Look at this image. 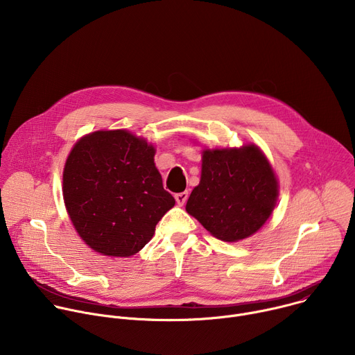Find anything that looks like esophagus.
I'll return each instance as SVG.
<instances>
[{
	"mask_svg": "<svg viewBox=\"0 0 355 355\" xmlns=\"http://www.w3.org/2000/svg\"><path fill=\"white\" fill-rule=\"evenodd\" d=\"M174 198H175V200H177V204L180 205V207H182L185 202H187V199H188V191H184V192H180V193H175L174 195Z\"/></svg>",
	"mask_w": 355,
	"mask_h": 355,
	"instance_id": "obj_1",
	"label": "esophagus"
}]
</instances>
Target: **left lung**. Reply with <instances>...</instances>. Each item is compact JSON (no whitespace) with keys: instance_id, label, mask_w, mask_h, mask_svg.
I'll use <instances>...</instances> for the list:
<instances>
[{"instance_id":"8db88e82","label":"left lung","mask_w":355,"mask_h":355,"mask_svg":"<svg viewBox=\"0 0 355 355\" xmlns=\"http://www.w3.org/2000/svg\"><path fill=\"white\" fill-rule=\"evenodd\" d=\"M278 192L275 173L259 146L205 148L200 181L185 209L212 236L233 243L254 234L267 222Z\"/></svg>"}]
</instances>
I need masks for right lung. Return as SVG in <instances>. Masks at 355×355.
Here are the masks:
<instances>
[{
  "label": "right lung",
  "instance_id": "add662e5",
  "mask_svg": "<svg viewBox=\"0 0 355 355\" xmlns=\"http://www.w3.org/2000/svg\"><path fill=\"white\" fill-rule=\"evenodd\" d=\"M155 147L118 130L81 137L66 160L63 198L77 233L94 251L130 257L175 205L155 164Z\"/></svg>",
  "mask_w": 355,
  "mask_h": 355
}]
</instances>
